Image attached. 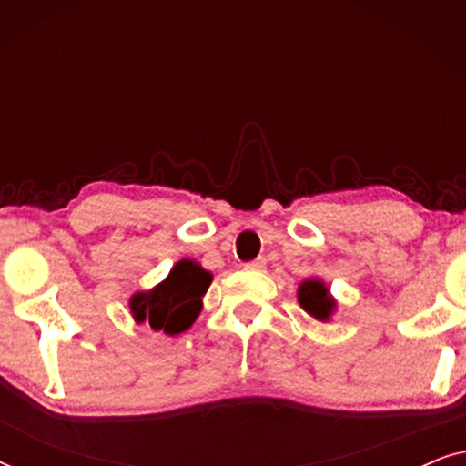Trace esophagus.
Here are the masks:
<instances>
[{"label": "esophagus", "mask_w": 466, "mask_h": 466, "mask_svg": "<svg viewBox=\"0 0 466 466\" xmlns=\"http://www.w3.org/2000/svg\"><path fill=\"white\" fill-rule=\"evenodd\" d=\"M265 267H267V260L263 257H258V258L250 260V263H246V269H250V271H263Z\"/></svg>", "instance_id": "obj_1"}]
</instances>
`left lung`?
Listing matches in <instances>:
<instances>
[{"mask_svg":"<svg viewBox=\"0 0 466 466\" xmlns=\"http://www.w3.org/2000/svg\"><path fill=\"white\" fill-rule=\"evenodd\" d=\"M299 303L318 320H327L335 308V301L329 297L327 286L320 279H308V282L299 286Z\"/></svg>","mask_w":466,"mask_h":466,"instance_id":"8db88e82","label":"left lung"}]
</instances>
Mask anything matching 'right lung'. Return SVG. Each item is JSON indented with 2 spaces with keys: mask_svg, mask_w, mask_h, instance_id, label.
Listing matches in <instances>:
<instances>
[{
  "mask_svg": "<svg viewBox=\"0 0 466 466\" xmlns=\"http://www.w3.org/2000/svg\"><path fill=\"white\" fill-rule=\"evenodd\" d=\"M212 276L193 260L184 258L171 269L169 278L155 290L139 292L131 299V311L137 322H148L155 330L177 335L187 330L201 311Z\"/></svg>",
  "mask_w": 466,
  "mask_h": 466,
  "instance_id": "right-lung-1",
  "label": "right lung"
}]
</instances>
